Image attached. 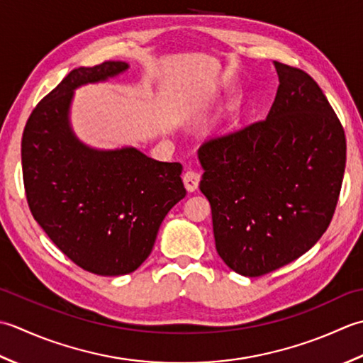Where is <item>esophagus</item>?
<instances>
[{
    "label": "esophagus",
    "instance_id": "obj_1",
    "mask_svg": "<svg viewBox=\"0 0 363 363\" xmlns=\"http://www.w3.org/2000/svg\"><path fill=\"white\" fill-rule=\"evenodd\" d=\"M183 183H184V188H186L189 192H194L199 188V183H201V175L194 171H186L183 175Z\"/></svg>",
    "mask_w": 363,
    "mask_h": 363
}]
</instances>
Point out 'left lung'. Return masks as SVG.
<instances>
[{
    "label": "left lung",
    "instance_id": "left-lung-1",
    "mask_svg": "<svg viewBox=\"0 0 363 363\" xmlns=\"http://www.w3.org/2000/svg\"><path fill=\"white\" fill-rule=\"evenodd\" d=\"M274 67L279 87L268 117L197 152L216 250L246 277L315 246L334 216L346 164L345 130L316 81L277 61Z\"/></svg>",
    "mask_w": 363,
    "mask_h": 363
}]
</instances>
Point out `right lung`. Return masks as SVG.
Returning a JSON list of instances; mask_svg holds the SVG:
<instances>
[{
	"label": "right lung",
	"mask_w": 363,
	"mask_h": 363,
	"mask_svg": "<svg viewBox=\"0 0 363 363\" xmlns=\"http://www.w3.org/2000/svg\"><path fill=\"white\" fill-rule=\"evenodd\" d=\"M128 69L106 61L72 70L29 116L21 166L29 210L50 240L84 271L123 276L150 255L162 219L186 196L180 162L135 147L97 150L70 127L73 92Z\"/></svg>",
	"instance_id": "right-lung-1"
}]
</instances>
